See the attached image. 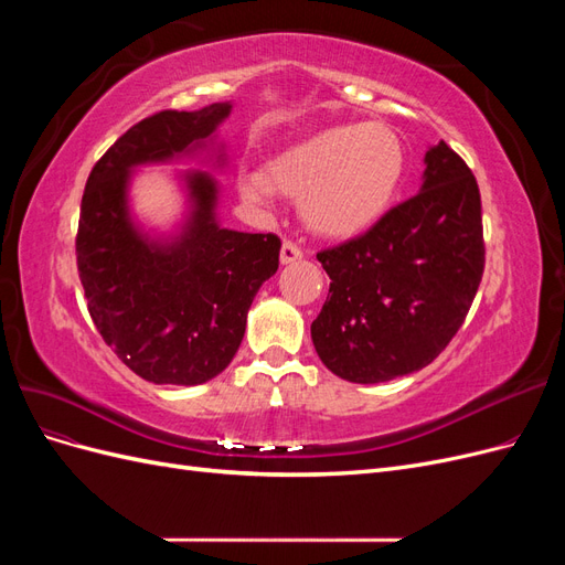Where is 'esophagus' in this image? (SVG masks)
Here are the masks:
<instances>
[{
    "label": "esophagus",
    "instance_id": "34e87169",
    "mask_svg": "<svg viewBox=\"0 0 565 565\" xmlns=\"http://www.w3.org/2000/svg\"><path fill=\"white\" fill-rule=\"evenodd\" d=\"M303 259V252L299 245L285 241L282 243V249H280V264L287 266V264H295V262H301Z\"/></svg>",
    "mask_w": 565,
    "mask_h": 565
}]
</instances>
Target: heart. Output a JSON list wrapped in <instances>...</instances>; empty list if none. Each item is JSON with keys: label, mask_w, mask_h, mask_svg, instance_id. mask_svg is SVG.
Here are the masks:
<instances>
[{"label": "heart", "mask_w": 565, "mask_h": 565, "mask_svg": "<svg viewBox=\"0 0 565 565\" xmlns=\"http://www.w3.org/2000/svg\"><path fill=\"white\" fill-rule=\"evenodd\" d=\"M405 172V146L388 125L324 129L273 158L268 177L245 172L237 191L268 204L276 191L301 200L306 226L324 237H351L386 214Z\"/></svg>", "instance_id": "1"}]
</instances>
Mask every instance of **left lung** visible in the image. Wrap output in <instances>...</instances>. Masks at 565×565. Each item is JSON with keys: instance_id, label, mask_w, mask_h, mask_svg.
I'll use <instances>...</instances> for the list:
<instances>
[{"instance_id": "8db88e82", "label": "left lung", "mask_w": 565, "mask_h": 565, "mask_svg": "<svg viewBox=\"0 0 565 565\" xmlns=\"http://www.w3.org/2000/svg\"><path fill=\"white\" fill-rule=\"evenodd\" d=\"M318 262L332 280L311 324L324 367L353 384L426 367L461 328L483 278L481 193L471 169L446 141L431 146L419 193Z\"/></svg>"}]
</instances>
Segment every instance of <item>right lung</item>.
Returning <instances> with one entry per match:
<instances>
[{
	"mask_svg": "<svg viewBox=\"0 0 565 565\" xmlns=\"http://www.w3.org/2000/svg\"><path fill=\"white\" fill-rule=\"evenodd\" d=\"M231 110L226 100L141 119L84 188L77 268L92 320L119 361L152 384L195 386L224 372L256 292L278 270V237L221 226V188L202 169L174 174L185 212L172 231L146 228L131 212L136 169L181 160L226 167L216 131Z\"/></svg>",
	"mask_w": 565,
	"mask_h": 565,
	"instance_id": "1",
	"label": "right lung"
}]
</instances>
